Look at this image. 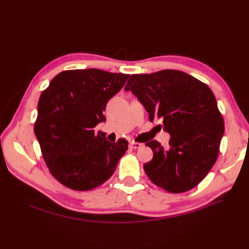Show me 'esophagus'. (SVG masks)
Instances as JSON below:
<instances>
[{"label":"esophagus","mask_w":249,"mask_h":249,"mask_svg":"<svg viewBox=\"0 0 249 249\" xmlns=\"http://www.w3.org/2000/svg\"><path fill=\"white\" fill-rule=\"evenodd\" d=\"M129 147L132 148V149H138L140 147H142V143H138V142H134V141H131L129 143Z\"/></svg>","instance_id":"obj_1"}]
</instances>
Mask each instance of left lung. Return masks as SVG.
<instances>
[{
	"label": "left lung",
	"instance_id": "left-lung-1",
	"mask_svg": "<svg viewBox=\"0 0 249 249\" xmlns=\"http://www.w3.org/2000/svg\"><path fill=\"white\" fill-rule=\"evenodd\" d=\"M124 90L137 96L150 122L161 119L170 134L168 149L156 140L145 144L154 153L143 166L149 179L170 193L197 186L215 164L224 133L212 90L175 70L132 74Z\"/></svg>",
	"mask_w": 249,
	"mask_h": 249
}]
</instances>
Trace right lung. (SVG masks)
Returning a JSON list of instances; mask_svg holds the SVG:
<instances>
[{
  "label": "right lung",
  "instance_id": "obj_1",
  "mask_svg": "<svg viewBox=\"0 0 249 249\" xmlns=\"http://www.w3.org/2000/svg\"><path fill=\"white\" fill-rule=\"evenodd\" d=\"M127 78L96 69L64 71L42 91L34 133L52 176L65 187L88 191L114 173L127 141L112 143L93 129L106 122V105Z\"/></svg>",
  "mask_w": 249,
  "mask_h": 249
}]
</instances>
